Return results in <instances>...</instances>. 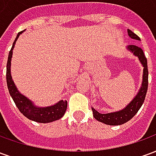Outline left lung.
<instances>
[{
	"instance_id": "8db88e82",
	"label": "left lung",
	"mask_w": 156,
	"mask_h": 156,
	"mask_svg": "<svg viewBox=\"0 0 156 156\" xmlns=\"http://www.w3.org/2000/svg\"><path fill=\"white\" fill-rule=\"evenodd\" d=\"M128 35L132 39L140 41V38L131 30L128 29ZM128 51H129L131 53H133L135 57L139 58V61L140 62L141 65L143 66V75H142V83L141 86L137 94L134 96V98L130 101V103L126 105L123 109H120L119 111L112 112L108 114H100L95 108H92L93 115L94 119L99 122H102L105 124L108 125H120L124 123H126L129 120H130L134 115L137 114L139 109L143 105L145 98V95L147 93L148 88V67H147V59L144 54V51L140 48L134 45H129L127 47Z\"/></svg>"
}]
</instances>
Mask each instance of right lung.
I'll return each mask as SVG.
<instances>
[{"mask_svg": "<svg viewBox=\"0 0 156 156\" xmlns=\"http://www.w3.org/2000/svg\"><path fill=\"white\" fill-rule=\"evenodd\" d=\"M24 31L19 32L17 34L15 41L12 44V49L9 51L8 60H7V64H6V83H7V88H8L10 95L12 96L13 101L15 102L16 105L18 108L20 112L29 119L37 122V123H44V124L58 120L64 115L67 107H68V101L60 100L57 104L51 105V106L38 107L34 105L32 100L27 98L25 95L20 93L12 79V74H11V64H12L13 49L15 48V44L18 39L19 36Z\"/></svg>", "mask_w": 156, "mask_h": 156, "instance_id": "add662e5", "label": "right lung"}]
</instances>
